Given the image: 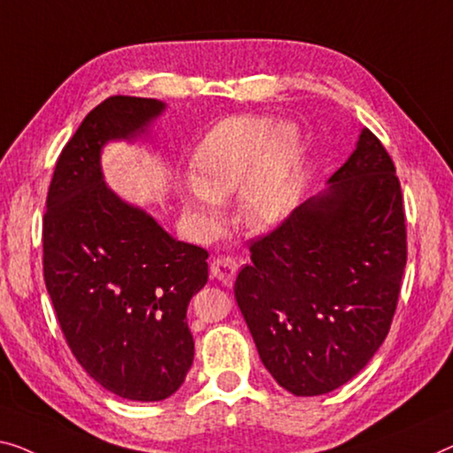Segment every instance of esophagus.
<instances>
[{
  "mask_svg": "<svg viewBox=\"0 0 453 453\" xmlns=\"http://www.w3.org/2000/svg\"><path fill=\"white\" fill-rule=\"evenodd\" d=\"M209 273L215 280H219L221 285H232L235 279V273H238V262H235L232 256H219V258H213L211 266H209Z\"/></svg>",
  "mask_w": 453,
  "mask_h": 453,
  "instance_id": "34e87169",
  "label": "esophagus"
}]
</instances>
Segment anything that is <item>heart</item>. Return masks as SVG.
I'll return each instance as SVG.
<instances>
[{
  "label": "heart",
  "mask_w": 453,
  "mask_h": 453,
  "mask_svg": "<svg viewBox=\"0 0 453 453\" xmlns=\"http://www.w3.org/2000/svg\"><path fill=\"white\" fill-rule=\"evenodd\" d=\"M305 138L299 126L265 116H234L209 130L191 157L193 177L180 183L188 218L213 229L219 203L238 191V218L252 227L285 219L299 197Z\"/></svg>",
  "instance_id": "b5f03b06"
}]
</instances>
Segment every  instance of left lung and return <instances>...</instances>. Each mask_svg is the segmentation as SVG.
I'll list each match as a JSON object with an SVG mask.
<instances>
[{"label": "left lung", "instance_id": "left-lung-1", "mask_svg": "<svg viewBox=\"0 0 453 453\" xmlns=\"http://www.w3.org/2000/svg\"><path fill=\"white\" fill-rule=\"evenodd\" d=\"M250 260L234 293L274 380L296 396L352 380L388 334L407 265L401 185L368 127L327 187L254 242Z\"/></svg>", "mask_w": 453, "mask_h": 453}]
</instances>
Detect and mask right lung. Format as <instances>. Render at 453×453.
Masks as SVG:
<instances>
[{"instance_id": "right-lung-1", "label": "right lung", "mask_w": 453, "mask_h": 453, "mask_svg": "<svg viewBox=\"0 0 453 453\" xmlns=\"http://www.w3.org/2000/svg\"><path fill=\"white\" fill-rule=\"evenodd\" d=\"M165 110L116 96L87 113L57 160L42 224L46 291L71 352L101 387L140 403L185 382L195 356L187 307L207 282V252L121 199L101 152L148 140Z\"/></svg>"}]
</instances>
